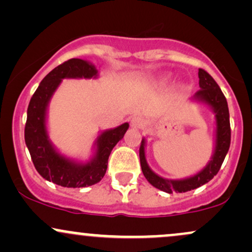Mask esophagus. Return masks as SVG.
I'll use <instances>...</instances> for the list:
<instances>
[{"mask_svg":"<svg viewBox=\"0 0 252 252\" xmlns=\"http://www.w3.org/2000/svg\"><path fill=\"white\" fill-rule=\"evenodd\" d=\"M130 126L135 129H140L141 126H142V118L138 116L131 117V120H130Z\"/></svg>","mask_w":252,"mask_h":252,"instance_id":"34e87169","label":"esophagus"}]
</instances>
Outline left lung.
<instances>
[{
  "instance_id": "left-lung-1",
  "label": "left lung",
  "mask_w": 252,
  "mask_h": 252,
  "mask_svg": "<svg viewBox=\"0 0 252 252\" xmlns=\"http://www.w3.org/2000/svg\"><path fill=\"white\" fill-rule=\"evenodd\" d=\"M198 76L200 90L192 97V99L198 103L206 104L216 115L215 149H213V155L209 163L200 172L189 176V178L180 179V180L164 179L153 172L147 163L146 140L144 138H142V142L140 146V162L143 175L146 176L150 185L166 193L189 192L190 189H195L202 185L207 184L219 172L222 162H224L225 156L228 152V148H230L231 129L226 98H225L218 84L216 83V80L206 71L199 68Z\"/></svg>"
}]
</instances>
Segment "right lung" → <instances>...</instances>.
<instances>
[{"label": "right lung", "mask_w": 252, "mask_h": 252, "mask_svg": "<svg viewBox=\"0 0 252 252\" xmlns=\"http://www.w3.org/2000/svg\"><path fill=\"white\" fill-rule=\"evenodd\" d=\"M98 77L94 63L83 59L67 60L52 70L40 83L31 98L25 126V141L40 175L63 187H88L97 184L105 175L112 148L123 138L129 123L104 130L94 143V156L86 162L60 154L52 143L47 131V109L51 98L63 79H91Z\"/></svg>", "instance_id": "add662e5"}]
</instances>
